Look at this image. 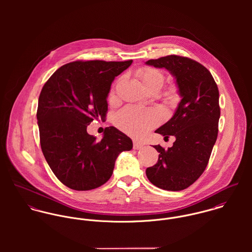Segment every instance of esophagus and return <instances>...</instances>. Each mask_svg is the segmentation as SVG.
Masks as SVG:
<instances>
[{
  "instance_id": "esophagus-1",
  "label": "esophagus",
  "mask_w": 252,
  "mask_h": 252,
  "mask_svg": "<svg viewBox=\"0 0 252 252\" xmlns=\"http://www.w3.org/2000/svg\"><path fill=\"white\" fill-rule=\"evenodd\" d=\"M143 146H144V144H141V143H139V142H134V149H141V148H143Z\"/></svg>"
}]
</instances>
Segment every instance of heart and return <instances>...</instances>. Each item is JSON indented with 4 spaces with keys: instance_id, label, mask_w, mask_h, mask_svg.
Listing matches in <instances>:
<instances>
[{
    "instance_id": "1",
    "label": "heart",
    "mask_w": 252,
    "mask_h": 252,
    "mask_svg": "<svg viewBox=\"0 0 252 252\" xmlns=\"http://www.w3.org/2000/svg\"><path fill=\"white\" fill-rule=\"evenodd\" d=\"M137 76L147 92L151 90L158 92L165 80V75L162 71L151 67L140 69L137 72ZM164 96L170 102L176 101L178 98L177 89L175 87L169 88L164 93ZM160 118L161 114L157 110L127 107L116 115V124L128 135L141 138L158 124Z\"/></svg>"
}]
</instances>
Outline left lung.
Masks as SVG:
<instances>
[{"instance_id":"1","label":"left lung","mask_w":252,"mask_h":252,"mask_svg":"<svg viewBox=\"0 0 252 252\" xmlns=\"http://www.w3.org/2000/svg\"><path fill=\"white\" fill-rule=\"evenodd\" d=\"M145 64L171 72L181 98L173 117L155 131L165 138L174 136L176 142L168 149L153 146L159 158L145 174L161 189L180 191L198 180L209 163L218 134V88L210 71L187 57L168 55Z\"/></svg>"}]
</instances>
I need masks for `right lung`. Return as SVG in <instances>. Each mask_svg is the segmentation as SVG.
<instances>
[{
    "instance_id": "1",
    "label": "right lung",
    "mask_w": 252,
    "mask_h": 252,
    "mask_svg": "<svg viewBox=\"0 0 252 252\" xmlns=\"http://www.w3.org/2000/svg\"><path fill=\"white\" fill-rule=\"evenodd\" d=\"M132 62H72L59 68L41 89L36 111L40 147L56 178L71 189L103 185L117 156L133 148L132 140L115 127L106 128L99 142L86 130L94 119L106 117L110 85Z\"/></svg>"
}]
</instances>
